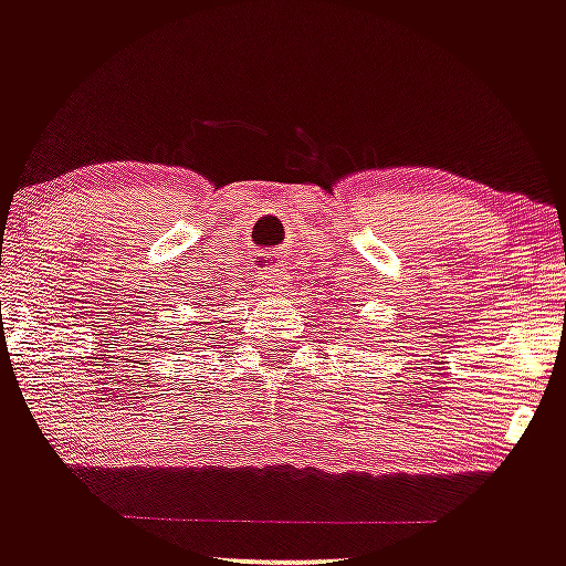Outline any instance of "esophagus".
I'll use <instances>...</instances> for the list:
<instances>
[{"label": "esophagus", "mask_w": 566, "mask_h": 566, "mask_svg": "<svg viewBox=\"0 0 566 566\" xmlns=\"http://www.w3.org/2000/svg\"><path fill=\"white\" fill-rule=\"evenodd\" d=\"M290 271L284 263H276V265H269V269L261 274V284L263 290L269 292V295H287L290 290Z\"/></svg>", "instance_id": "34e87169"}]
</instances>
